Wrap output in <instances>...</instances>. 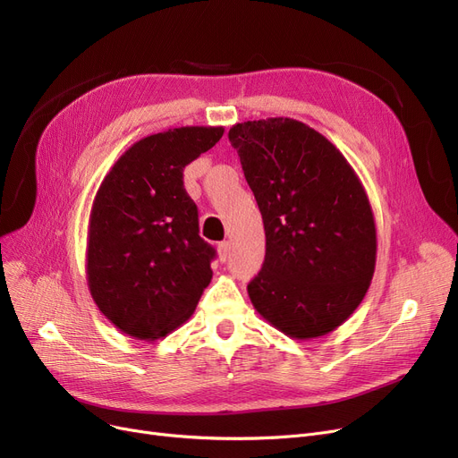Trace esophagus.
<instances>
[{
  "instance_id": "obj_1",
  "label": "esophagus",
  "mask_w": 458,
  "mask_h": 458,
  "mask_svg": "<svg viewBox=\"0 0 458 458\" xmlns=\"http://www.w3.org/2000/svg\"><path fill=\"white\" fill-rule=\"evenodd\" d=\"M228 254H230V243L228 242H223V243L216 245V256H219L221 261H226Z\"/></svg>"
}]
</instances>
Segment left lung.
<instances>
[{"label":"left lung","mask_w":458,"mask_h":458,"mask_svg":"<svg viewBox=\"0 0 458 458\" xmlns=\"http://www.w3.org/2000/svg\"><path fill=\"white\" fill-rule=\"evenodd\" d=\"M266 230V261L247 292L295 340L342 327L375 273L368 192L345 156L301 120H247L228 131Z\"/></svg>","instance_id":"8db88e82"}]
</instances>
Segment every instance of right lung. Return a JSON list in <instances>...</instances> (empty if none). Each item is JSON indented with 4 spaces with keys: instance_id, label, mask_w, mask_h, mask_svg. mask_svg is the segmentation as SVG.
<instances>
[{
    "instance_id": "obj_1",
    "label": "right lung",
    "mask_w": 458,
    "mask_h": 458,
    "mask_svg": "<svg viewBox=\"0 0 458 458\" xmlns=\"http://www.w3.org/2000/svg\"><path fill=\"white\" fill-rule=\"evenodd\" d=\"M223 126H182L142 137L120 156L92 200L87 285L120 332L154 342L182 327L211 282L215 250L199 235L183 168Z\"/></svg>"
}]
</instances>
